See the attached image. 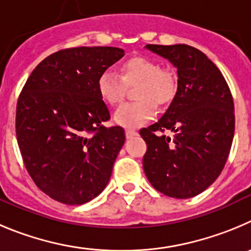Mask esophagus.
Instances as JSON below:
<instances>
[{
  "label": "esophagus",
  "mask_w": 251,
  "mask_h": 251,
  "mask_svg": "<svg viewBox=\"0 0 251 251\" xmlns=\"http://www.w3.org/2000/svg\"><path fill=\"white\" fill-rule=\"evenodd\" d=\"M125 134H126V137H127V139H131V137H134V136H136L137 135V132L135 130H126L125 131Z\"/></svg>",
  "instance_id": "esophagus-1"
}]
</instances>
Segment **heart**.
I'll list each match as a JSON object with an SVG mask.
<instances>
[{
	"label": "heart",
	"mask_w": 251,
	"mask_h": 251,
	"mask_svg": "<svg viewBox=\"0 0 251 251\" xmlns=\"http://www.w3.org/2000/svg\"><path fill=\"white\" fill-rule=\"evenodd\" d=\"M135 102L123 106L115 114V123L127 128H136L151 120L156 105L166 106L177 91V78L171 70L162 69L159 61L142 56L125 60L120 65V75L111 70L101 72L98 78V92L103 102L121 105L127 86H136Z\"/></svg>",
	"instance_id": "heart-1"
}]
</instances>
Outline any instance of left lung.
<instances>
[{
	"label": "left lung",
	"instance_id": "obj_1",
	"mask_svg": "<svg viewBox=\"0 0 251 251\" xmlns=\"http://www.w3.org/2000/svg\"><path fill=\"white\" fill-rule=\"evenodd\" d=\"M146 49L168 58L179 78L166 112L140 130L148 145L144 171L164 195L193 198L218 179L229 156L235 131L231 92L220 70L200 50L187 45H146ZM165 130L174 136L166 137Z\"/></svg>",
	"mask_w": 251,
	"mask_h": 251
}]
</instances>
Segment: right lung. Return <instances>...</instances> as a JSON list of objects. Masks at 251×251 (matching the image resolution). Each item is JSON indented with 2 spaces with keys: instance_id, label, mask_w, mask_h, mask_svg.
Listing matches in <instances>:
<instances>
[{
  "instance_id": "add662e5",
  "label": "right lung",
  "mask_w": 251,
  "mask_h": 251,
  "mask_svg": "<svg viewBox=\"0 0 251 251\" xmlns=\"http://www.w3.org/2000/svg\"><path fill=\"white\" fill-rule=\"evenodd\" d=\"M124 53L117 47H74L41 61L16 109V136L33 182L66 205L101 194L125 142L121 126L105 127L110 112L98 78Z\"/></svg>"
}]
</instances>
